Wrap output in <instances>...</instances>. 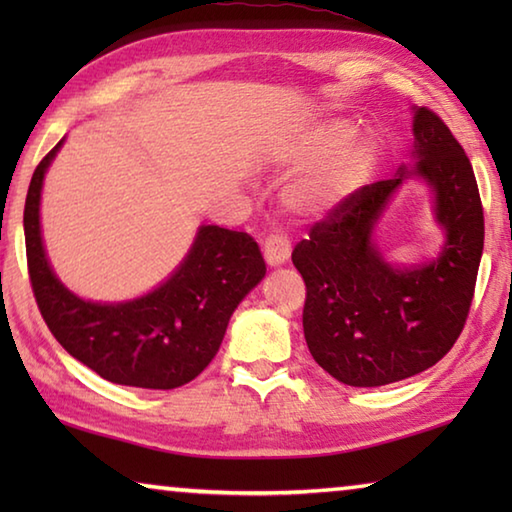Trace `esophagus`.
Masks as SVG:
<instances>
[{"instance_id":"1","label":"esophagus","mask_w":512,"mask_h":512,"mask_svg":"<svg viewBox=\"0 0 512 512\" xmlns=\"http://www.w3.org/2000/svg\"><path fill=\"white\" fill-rule=\"evenodd\" d=\"M291 257V244L284 235H271L264 241V259L268 266H280Z\"/></svg>"}]
</instances>
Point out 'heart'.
I'll list each match as a JSON object with an SVG mask.
<instances>
[{
    "instance_id": "heart-1",
    "label": "heart",
    "mask_w": 512,
    "mask_h": 512,
    "mask_svg": "<svg viewBox=\"0 0 512 512\" xmlns=\"http://www.w3.org/2000/svg\"><path fill=\"white\" fill-rule=\"evenodd\" d=\"M282 169H300L284 187V203L302 216L339 212L377 176L381 144L375 135L354 133L345 119L307 126L275 149Z\"/></svg>"
}]
</instances>
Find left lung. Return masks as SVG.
<instances>
[{"mask_svg":"<svg viewBox=\"0 0 512 512\" xmlns=\"http://www.w3.org/2000/svg\"><path fill=\"white\" fill-rule=\"evenodd\" d=\"M411 169L372 183L327 214L293 248L307 287L302 327L311 357L348 386L372 388L418 375L452 350L474 298L483 253V207L470 158L429 108L413 110ZM434 192L446 230L436 260L393 267L371 232L404 179Z\"/></svg>","mask_w":512,"mask_h":512,"instance_id":"1","label":"left lung"}]
</instances>
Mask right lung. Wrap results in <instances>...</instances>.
<instances>
[{
    "instance_id": "add662e5",
    "label": "right lung",
    "mask_w": 512,
    "mask_h": 512,
    "mask_svg": "<svg viewBox=\"0 0 512 512\" xmlns=\"http://www.w3.org/2000/svg\"><path fill=\"white\" fill-rule=\"evenodd\" d=\"M63 140L33 171L24 239L33 296L56 341L99 377L121 386L171 391L192 381L219 352L232 311L266 275L246 232L201 225L187 257L158 289L126 302H92L58 280L42 246V180Z\"/></svg>"
}]
</instances>
